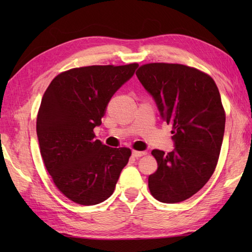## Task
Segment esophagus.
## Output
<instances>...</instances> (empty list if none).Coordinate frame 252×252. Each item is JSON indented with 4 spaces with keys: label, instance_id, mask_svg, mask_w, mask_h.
Returning <instances> with one entry per match:
<instances>
[{
    "label": "esophagus",
    "instance_id": "esophagus-1",
    "mask_svg": "<svg viewBox=\"0 0 252 252\" xmlns=\"http://www.w3.org/2000/svg\"><path fill=\"white\" fill-rule=\"evenodd\" d=\"M146 155H147L146 151H136V150L132 151V157L133 158H140V157H143Z\"/></svg>",
    "mask_w": 252,
    "mask_h": 252
}]
</instances>
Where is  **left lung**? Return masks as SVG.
Returning a JSON list of instances; mask_svg holds the SVG:
<instances>
[{
	"label": "left lung",
	"instance_id": "left-lung-1",
	"mask_svg": "<svg viewBox=\"0 0 252 252\" xmlns=\"http://www.w3.org/2000/svg\"><path fill=\"white\" fill-rule=\"evenodd\" d=\"M156 100L161 117L172 126L174 150H152L158 169L149 190L164 203L185 201L209 181L218 163L225 112L210 75L177 63H148L135 72Z\"/></svg>",
	"mask_w": 252,
	"mask_h": 252
}]
</instances>
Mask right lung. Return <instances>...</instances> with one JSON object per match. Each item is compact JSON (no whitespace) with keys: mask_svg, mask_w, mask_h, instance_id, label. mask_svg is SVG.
<instances>
[{"mask_svg":"<svg viewBox=\"0 0 252 252\" xmlns=\"http://www.w3.org/2000/svg\"><path fill=\"white\" fill-rule=\"evenodd\" d=\"M138 66L74 67L55 76L44 92L36 118L40 152L55 187L71 201L93 206L113 193L131 150L104 146L93 130Z\"/></svg>","mask_w":252,"mask_h":252,"instance_id":"add662e5","label":"right lung"}]
</instances>
